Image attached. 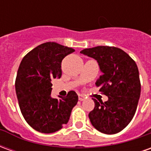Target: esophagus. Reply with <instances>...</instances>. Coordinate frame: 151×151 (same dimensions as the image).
<instances>
[{
    "label": "esophagus",
    "mask_w": 151,
    "mask_h": 151,
    "mask_svg": "<svg viewBox=\"0 0 151 151\" xmlns=\"http://www.w3.org/2000/svg\"><path fill=\"white\" fill-rule=\"evenodd\" d=\"M78 99L80 100V101H83V100L85 99V97H84V95H78Z\"/></svg>",
    "instance_id": "1"
}]
</instances>
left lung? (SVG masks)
<instances>
[{
	"label": "left lung",
	"mask_w": 151,
	"mask_h": 151,
	"mask_svg": "<svg viewBox=\"0 0 151 151\" xmlns=\"http://www.w3.org/2000/svg\"><path fill=\"white\" fill-rule=\"evenodd\" d=\"M80 53L97 60L102 75L95 86L108 97L104 103L93 99L95 108L89 113L91 124L103 133H119L133 119L141 95L136 63L116 47L98 46L86 48Z\"/></svg>",
	"instance_id": "left-lung-1"
}]
</instances>
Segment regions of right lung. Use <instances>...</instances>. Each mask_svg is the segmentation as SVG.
<instances>
[{
  "mask_svg": "<svg viewBox=\"0 0 151 151\" xmlns=\"http://www.w3.org/2000/svg\"><path fill=\"white\" fill-rule=\"evenodd\" d=\"M73 52L71 47L47 42L22 60L15 82L16 95L24 119L38 132L51 133L62 129L78 101L73 91L66 97L51 96L52 80L61 77V61Z\"/></svg>",
  "mask_w": 151,
  "mask_h": 151,
  "instance_id": "1",
  "label": "right lung"
}]
</instances>
